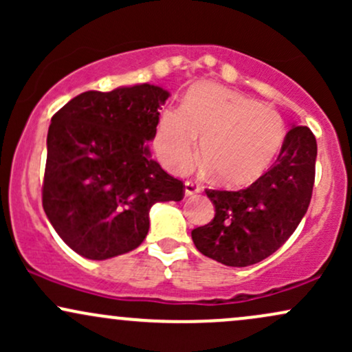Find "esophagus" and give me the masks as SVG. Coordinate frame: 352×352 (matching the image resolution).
<instances>
[{"label": "esophagus", "mask_w": 352, "mask_h": 352, "mask_svg": "<svg viewBox=\"0 0 352 352\" xmlns=\"http://www.w3.org/2000/svg\"><path fill=\"white\" fill-rule=\"evenodd\" d=\"M200 185L195 184V182H185V195L190 197V195H195V193L200 192Z\"/></svg>", "instance_id": "1"}]
</instances>
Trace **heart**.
Segmentation results:
<instances>
[{
	"instance_id": "heart-1",
	"label": "heart",
	"mask_w": 352,
	"mask_h": 352,
	"mask_svg": "<svg viewBox=\"0 0 352 352\" xmlns=\"http://www.w3.org/2000/svg\"><path fill=\"white\" fill-rule=\"evenodd\" d=\"M227 187L253 184L272 167L285 140V124L273 107L215 84H199L182 109H167L155 131L164 167L184 173L199 155Z\"/></svg>"
}]
</instances>
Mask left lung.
<instances>
[{
	"mask_svg": "<svg viewBox=\"0 0 352 352\" xmlns=\"http://www.w3.org/2000/svg\"><path fill=\"white\" fill-rule=\"evenodd\" d=\"M318 145L305 125H293L276 162L248 188L205 190L215 207L210 223L192 230L197 250L227 266H250L276 252L308 212Z\"/></svg>",
	"mask_w": 352,
	"mask_h": 352,
	"instance_id": "1",
	"label": "left lung"
}]
</instances>
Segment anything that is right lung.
I'll list each match as a JSON object with an SVG mask.
<instances>
[{"instance_id":"add662e5","label":"right lung","mask_w":352,"mask_h":352,"mask_svg":"<svg viewBox=\"0 0 352 352\" xmlns=\"http://www.w3.org/2000/svg\"><path fill=\"white\" fill-rule=\"evenodd\" d=\"M168 96L147 82L87 91L52 116L43 208L80 256L132 252L147 236L152 205L184 199V182L152 160L148 148Z\"/></svg>"}]
</instances>
